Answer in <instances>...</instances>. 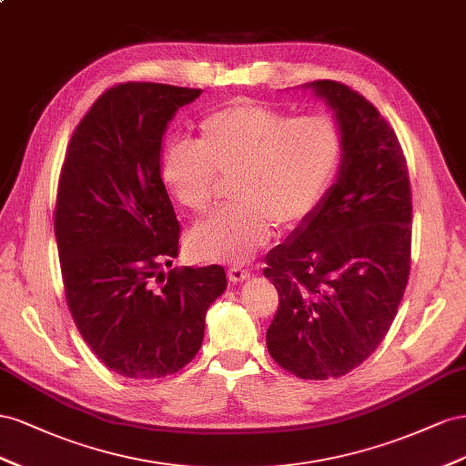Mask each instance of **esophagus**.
<instances>
[{"instance_id":"esophagus-1","label":"esophagus","mask_w":466,"mask_h":466,"mask_svg":"<svg viewBox=\"0 0 466 466\" xmlns=\"http://www.w3.org/2000/svg\"><path fill=\"white\" fill-rule=\"evenodd\" d=\"M228 279H230V283H244L246 279H249V273L242 268H232L228 271Z\"/></svg>"}]
</instances>
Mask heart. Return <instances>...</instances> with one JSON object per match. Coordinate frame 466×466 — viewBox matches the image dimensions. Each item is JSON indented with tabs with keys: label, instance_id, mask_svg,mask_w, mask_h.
Here are the masks:
<instances>
[{
	"label": "heart",
	"instance_id": "heart-1",
	"mask_svg": "<svg viewBox=\"0 0 466 466\" xmlns=\"http://www.w3.org/2000/svg\"><path fill=\"white\" fill-rule=\"evenodd\" d=\"M343 157V135L328 115L292 118L271 105L232 101L198 125L197 146L171 142L162 177L174 201L201 215L228 179L234 205L189 232L195 254L217 263H248L271 240L275 224L297 228L320 207Z\"/></svg>",
	"mask_w": 466,
	"mask_h": 466
}]
</instances>
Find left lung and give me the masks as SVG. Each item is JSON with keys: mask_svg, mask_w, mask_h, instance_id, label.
Listing matches in <instances>:
<instances>
[{"mask_svg": "<svg viewBox=\"0 0 466 466\" xmlns=\"http://www.w3.org/2000/svg\"><path fill=\"white\" fill-rule=\"evenodd\" d=\"M343 135L336 181L314 215L265 258L279 292L268 350L289 373L341 377L373 353L398 312L411 249L406 157L390 125L348 86L304 84Z\"/></svg>", "mask_w": 466, "mask_h": 466, "instance_id": "8db88e82", "label": "left lung"}]
</instances>
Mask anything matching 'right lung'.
Returning <instances> with one entry per match:
<instances>
[{
  "label": "right lung",
  "mask_w": 466,
  "mask_h": 466,
  "mask_svg": "<svg viewBox=\"0 0 466 466\" xmlns=\"http://www.w3.org/2000/svg\"><path fill=\"white\" fill-rule=\"evenodd\" d=\"M201 93L111 87L66 150L55 212L66 300L91 351L128 379H162L187 365L208 307L228 285L220 265L164 273L179 256V222L162 181V140L177 109Z\"/></svg>",
  "instance_id": "right-lung-1"
}]
</instances>
